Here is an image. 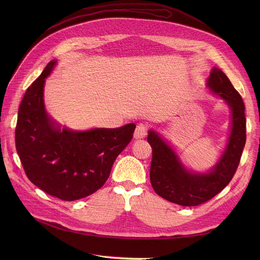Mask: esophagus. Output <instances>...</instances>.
Listing matches in <instances>:
<instances>
[{
  "mask_svg": "<svg viewBox=\"0 0 260 260\" xmlns=\"http://www.w3.org/2000/svg\"><path fill=\"white\" fill-rule=\"evenodd\" d=\"M147 134V126L144 124V123H140V124L137 125L134 133V138L135 139H142L144 138Z\"/></svg>",
  "mask_w": 260,
  "mask_h": 260,
  "instance_id": "1",
  "label": "esophagus"
}]
</instances>
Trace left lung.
<instances>
[{"label": "left lung", "mask_w": 260, "mask_h": 260, "mask_svg": "<svg viewBox=\"0 0 260 260\" xmlns=\"http://www.w3.org/2000/svg\"><path fill=\"white\" fill-rule=\"evenodd\" d=\"M214 94L226 103L231 111V132L219 160L207 173L189 171L168 141L154 129L147 141L153 149L149 178L155 192L162 198L183 207L207 202L230 183L238 168L245 144L244 104L239 92L219 68L214 67L207 81Z\"/></svg>", "instance_id": "left-lung-1"}]
</instances>
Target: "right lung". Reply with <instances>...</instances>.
<instances>
[{"label":"right lung","mask_w":260,"mask_h":260,"mask_svg":"<svg viewBox=\"0 0 260 260\" xmlns=\"http://www.w3.org/2000/svg\"><path fill=\"white\" fill-rule=\"evenodd\" d=\"M57 60L27 88L19 107L16 147L28 179L65 201L89 196L106 182L118 155L133 138L134 123L118 128L73 131L51 119L44 104L45 79Z\"/></svg>","instance_id":"obj_1"}]
</instances>
